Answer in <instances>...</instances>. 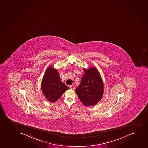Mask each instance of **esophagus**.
Listing matches in <instances>:
<instances>
[{
	"mask_svg": "<svg viewBox=\"0 0 148 148\" xmlns=\"http://www.w3.org/2000/svg\"><path fill=\"white\" fill-rule=\"evenodd\" d=\"M70 89H75V86L74 85H71L69 86Z\"/></svg>",
	"mask_w": 148,
	"mask_h": 148,
	"instance_id": "obj_1",
	"label": "esophagus"
}]
</instances>
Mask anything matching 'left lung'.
I'll list each match as a JSON object with an SVG mask.
<instances>
[{
	"instance_id": "1",
	"label": "left lung",
	"mask_w": 148,
	"mask_h": 148,
	"mask_svg": "<svg viewBox=\"0 0 148 148\" xmlns=\"http://www.w3.org/2000/svg\"><path fill=\"white\" fill-rule=\"evenodd\" d=\"M83 70L85 74L75 92L85 106H93L103 97L104 90L103 80L95 67Z\"/></svg>"
}]
</instances>
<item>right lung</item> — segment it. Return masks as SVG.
Masks as SVG:
<instances>
[{"instance_id": "add662e5", "label": "right lung", "mask_w": 148, "mask_h": 148, "mask_svg": "<svg viewBox=\"0 0 148 148\" xmlns=\"http://www.w3.org/2000/svg\"><path fill=\"white\" fill-rule=\"evenodd\" d=\"M41 88L45 98L51 103L58 101L68 88L59 78L57 70L51 66L46 70L42 80Z\"/></svg>"}]
</instances>
